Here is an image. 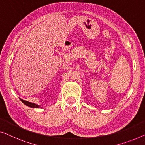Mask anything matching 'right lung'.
Masks as SVG:
<instances>
[{"label":"right lung","instance_id":"add662e5","mask_svg":"<svg viewBox=\"0 0 145 145\" xmlns=\"http://www.w3.org/2000/svg\"><path fill=\"white\" fill-rule=\"evenodd\" d=\"M19 99H20V100L22 101V102L24 103V104H25L28 107H32V108H34V109H39V108H41V107L40 106V105L36 104V103H34L30 102V101H27L23 100H22V99H21V98H19Z\"/></svg>","mask_w":145,"mask_h":145}]
</instances>
